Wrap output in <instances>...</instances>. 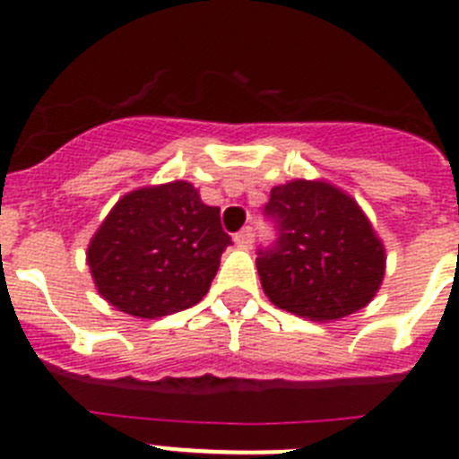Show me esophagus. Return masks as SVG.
<instances>
[{
    "mask_svg": "<svg viewBox=\"0 0 459 459\" xmlns=\"http://www.w3.org/2000/svg\"><path fill=\"white\" fill-rule=\"evenodd\" d=\"M234 243H237L238 248L248 250L250 246H253V230H250V227H246V230H241L238 234H234Z\"/></svg>",
    "mask_w": 459,
    "mask_h": 459,
    "instance_id": "obj_1",
    "label": "esophagus"
}]
</instances>
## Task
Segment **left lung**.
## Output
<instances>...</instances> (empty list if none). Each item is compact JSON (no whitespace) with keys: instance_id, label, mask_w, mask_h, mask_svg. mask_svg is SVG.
I'll list each match as a JSON object with an SVG mask.
<instances>
[{"instance_id":"obj_1","label":"left lung","mask_w":459,"mask_h":459,"mask_svg":"<svg viewBox=\"0 0 459 459\" xmlns=\"http://www.w3.org/2000/svg\"><path fill=\"white\" fill-rule=\"evenodd\" d=\"M266 213L278 222L273 250L259 253L262 290L280 310L333 322L366 307L386 273V248L350 193L324 179L271 188Z\"/></svg>"}]
</instances>
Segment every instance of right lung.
<instances>
[{
	"mask_svg": "<svg viewBox=\"0 0 459 459\" xmlns=\"http://www.w3.org/2000/svg\"><path fill=\"white\" fill-rule=\"evenodd\" d=\"M221 209L184 179L121 195L87 246L93 285L117 310L156 319L202 301L232 243Z\"/></svg>",
	"mask_w": 459,
	"mask_h": 459,
	"instance_id": "right-lung-1",
	"label": "right lung"
}]
</instances>
